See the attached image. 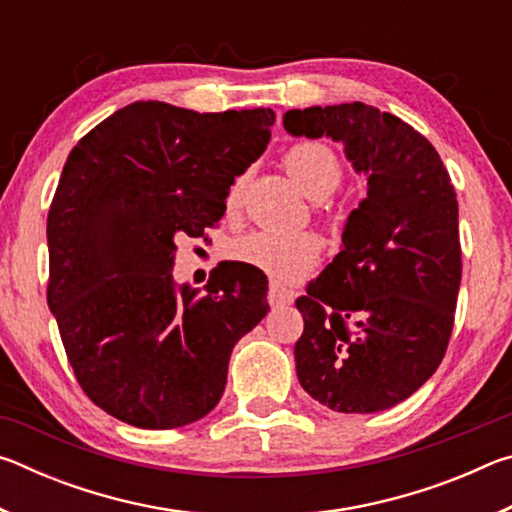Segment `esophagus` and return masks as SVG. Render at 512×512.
<instances>
[{
	"instance_id": "obj_1",
	"label": "esophagus",
	"mask_w": 512,
	"mask_h": 512,
	"mask_svg": "<svg viewBox=\"0 0 512 512\" xmlns=\"http://www.w3.org/2000/svg\"><path fill=\"white\" fill-rule=\"evenodd\" d=\"M266 300L271 307H282V305H291L293 302V293L284 291L277 287V284H268V293H266Z\"/></svg>"
}]
</instances>
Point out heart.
<instances>
[{
    "instance_id": "heart-1",
    "label": "heart",
    "mask_w": 512,
    "mask_h": 512,
    "mask_svg": "<svg viewBox=\"0 0 512 512\" xmlns=\"http://www.w3.org/2000/svg\"><path fill=\"white\" fill-rule=\"evenodd\" d=\"M284 164H287V171L296 180V185L311 201H327L343 180L339 155L323 142H300L291 146L284 155ZM241 189H244V176L232 183L228 198H225V210L228 212L237 210ZM232 257L271 275L273 280L291 282L318 264L320 239L311 232L255 230L232 246Z\"/></svg>"
}]
</instances>
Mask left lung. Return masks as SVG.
Instances as JSON below:
<instances>
[{
  "label": "left lung",
  "instance_id": "8db88e82",
  "mask_svg": "<svg viewBox=\"0 0 512 512\" xmlns=\"http://www.w3.org/2000/svg\"><path fill=\"white\" fill-rule=\"evenodd\" d=\"M293 137L343 144L368 178L341 250L296 300L300 386L327 409L377 413L411 397L445 357L461 287L458 201L438 151L366 103L287 110Z\"/></svg>",
  "mask_w": 512,
  "mask_h": 512
}]
</instances>
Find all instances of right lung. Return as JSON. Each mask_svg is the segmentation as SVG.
Listing matches in <instances>:
<instances>
[{"label":"right lung","instance_id":"right-lung-1","mask_svg":"<svg viewBox=\"0 0 512 512\" xmlns=\"http://www.w3.org/2000/svg\"><path fill=\"white\" fill-rule=\"evenodd\" d=\"M271 108L196 112L135 101L74 146L47 216V300L90 400L140 429L219 404L232 348L266 316L255 268L173 280L178 237H201L271 140Z\"/></svg>","mask_w":512,"mask_h":512}]
</instances>
